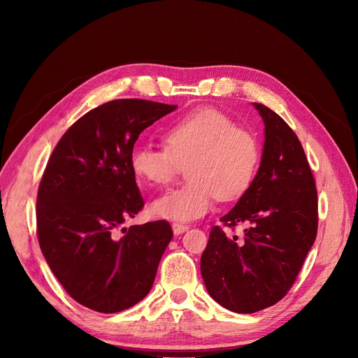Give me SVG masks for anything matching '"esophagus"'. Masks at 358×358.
<instances>
[{"instance_id": "1", "label": "esophagus", "mask_w": 358, "mask_h": 358, "mask_svg": "<svg viewBox=\"0 0 358 358\" xmlns=\"http://www.w3.org/2000/svg\"><path fill=\"white\" fill-rule=\"evenodd\" d=\"M173 227V232L176 234V235H180V234H184L187 229H189V227H187V224H184V223H178V222H176V223H173L171 224Z\"/></svg>"}]
</instances>
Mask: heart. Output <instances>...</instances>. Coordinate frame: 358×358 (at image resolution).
<instances>
[{"label": "heart", "mask_w": 358, "mask_h": 358, "mask_svg": "<svg viewBox=\"0 0 358 358\" xmlns=\"http://www.w3.org/2000/svg\"><path fill=\"white\" fill-rule=\"evenodd\" d=\"M165 148L138 145L130 154L135 177L148 185H166L185 165V184L150 203L161 219L190 222L208 213L215 199L231 201L255 177L259 145L251 131L215 108H199L165 131Z\"/></svg>", "instance_id": "1"}]
</instances>
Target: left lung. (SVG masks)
<instances>
[{"label":"left lung","mask_w":358,"mask_h":358,"mask_svg":"<svg viewBox=\"0 0 358 358\" xmlns=\"http://www.w3.org/2000/svg\"><path fill=\"white\" fill-rule=\"evenodd\" d=\"M264 122V146L250 189L220 222L248 224L243 238L213 227L200 270L208 293L236 313H254L293 286L317 231V196L302 143L268 107L252 103Z\"/></svg>","instance_id":"8db88e82"}]
</instances>
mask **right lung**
I'll list each match as a JSON object with an SVG mask.
<instances>
[{"mask_svg": "<svg viewBox=\"0 0 358 358\" xmlns=\"http://www.w3.org/2000/svg\"><path fill=\"white\" fill-rule=\"evenodd\" d=\"M173 104L113 100L75 122L53 149L37 193V235L68 294L101 313L129 309L149 293L173 238L165 220L122 228L143 208L130 168L142 131Z\"/></svg>", "mask_w": 358, "mask_h": 358, "instance_id": "add662e5", "label": "right lung"}]
</instances>
